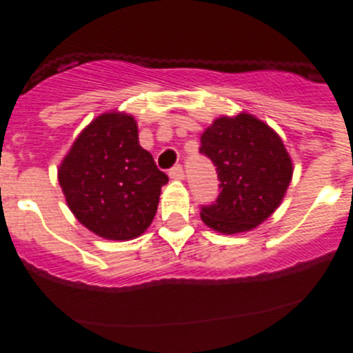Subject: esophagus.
Returning <instances> with one entry per match:
<instances>
[{
    "label": "esophagus",
    "mask_w": 353,
    "mask_h": 353,
    "mask_svg": "<svg viewBox=\"0 0 353 353\" xmlns=\"http://www.w3.org/2000/svg\"><path fill=\"white\" fill-rule=\"evenodd\" d=\"M183 176H185V174H183V168L180 166V164H176V166L171 168V170H170V179L183 180Z\"/></svg>",
    "instance_id": "1"
}]
</instances>
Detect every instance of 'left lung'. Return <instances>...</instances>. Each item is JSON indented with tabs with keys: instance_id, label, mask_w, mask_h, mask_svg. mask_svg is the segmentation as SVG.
<instances>
[{
	"instance_id": "obj_1",
	"label": "left lung",
	"mask_w": 353,
	"mask_h": 353,
	"mask_svg": "<svg viewBox=\"0 0 353 353\" xmlns=\"http://www.w3.org/2000/svg\"><path fill=\"white\" fill-rule=\"evenodd\" d=\"M199 152L221 180L219 198L201 208V221L223 235L260 226L283 203L293 162L281 136L263 120L240 111L219 117L201 134Z\"/></svg>"
}]
</instances>
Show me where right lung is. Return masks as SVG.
Returning <instances> with one entry per match:
<instances>
[{
  "mask_svg": "<svg viewBox=\"0 0 353 353\" xmlns=\"http://www.w3.org/2000/svg\"><path fill=\"white\" fill-rule=\"evenodd\" d=\"M58 182L84 228L125 242L148 230L168 176L139 145L132 114L114 109L81 130L58 168Z\"/></svg>",
  "mask_w": 353,
  "mask_h": 353,
  "instance_id": "right-lung-1",
  "label": "right lung"
}]
</instances>
